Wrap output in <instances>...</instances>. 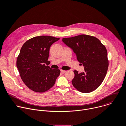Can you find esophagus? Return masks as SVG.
<instances>
[{
	"mask_svg": "<svg viewBox=\"0 0 126 126\" xmlns=\"http://www.w3.org/2000/svg\"><path fill=\"white\" fill-rule=\"evenodd\" d=\"M66 72V71H65V70H61V72L62 74L65 73Z\"/></svg>",
	"mask_w": 126,
	"mask_h": 126,
	"instance_id": "esophagus-1",
	"label": "esophagus"
}]
</instances>
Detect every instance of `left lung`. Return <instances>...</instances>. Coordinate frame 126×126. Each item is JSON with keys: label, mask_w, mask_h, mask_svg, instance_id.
<instances>
[{"label": "left lung", "mask_w": 126, "mask_h": 126, "mask_svg": "<svg viewBox=\"0 0 126 126\" xmlns=\"http://www.w3.org/2000/svg\"><path fill=\"white\" fill-rule=\"evenodd\" d=\"M62 42L73 51L78 62L84 67V72L74 71L73 85L80 92H92L101 84L108 71L109 61L105 46L96 38L86 35L63 38Z\"/></svg>", "instance_id": "1"}]
</instances>
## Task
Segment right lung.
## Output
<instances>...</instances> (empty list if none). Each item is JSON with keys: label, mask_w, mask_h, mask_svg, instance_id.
<instances>
[{"label": "right lung", "mask_w": 126, "mask_h": 126, "mask_svg": "<svg viewBox=\"0 0 126 126\" xmlns=\"http://www.w3.org/2000/svg\"><path fill=\"white\" fill-rule=\"evenodd\" d=\"M60 39L51 36L33 37L22 46L16 61L20 77L31 90L44 93L54 85L60 73L48 65L51 45Z\"/></svg>", "instance_id": "obj_1"}]
</instances>
